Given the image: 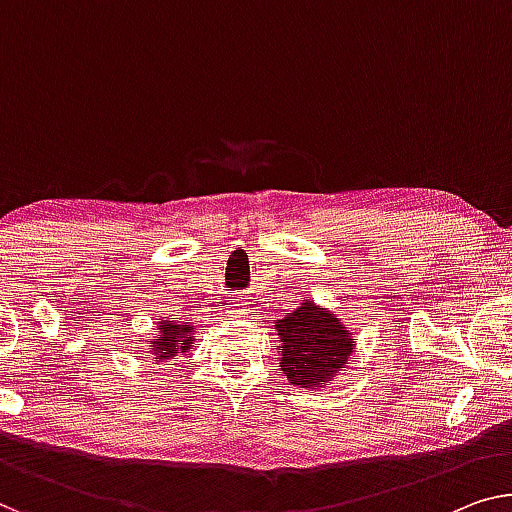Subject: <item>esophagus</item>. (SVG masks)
Masks as SVG:
<instances>
[{"label": "esophagus", "instance_id": "esophagus-1", "mask_svg": "<svg viewBox=\"0 0 512 512\" xmlns=\"http://www.w3.org/2000/svg\"><path fill=\"white\" fill-rule=\"evenodd\" d=\"M246 312H248V305L236 301V303H232V308L227 310V315H230V317H246Z\"/></svg>", "mask_w": 512, "mask_h": 512}]
</instances>
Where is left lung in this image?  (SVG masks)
I'll list each match as a JSON object with an SVG mask.
<instances>
[{"mask_svg": "<svg viewBox=\"0 0 512 512\" xmlns=\"http://www.w3.org/2000/svg\"><path fill=\"white\" fill-rule=\"evenodd\" d=\"M273 326L280 340L278 368L299 388L333 384L356 349V333L333 310L310 299L285 312Z\"/></svg>", "mask_w": 512, "mask_h": 512, "instance_id": "1", "label": "left lung"}]
</instances>
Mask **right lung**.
I'll return each instance as SVG.
<instances>
[{"mask_svg": "<svg viewBox=\"0 0 512 512\" xmlns=\"http://www.w3.org/2000/svg\"><path fill=\"white\" fill-rule=\"evenodd\" d=\"M197 340V329L190 319H170L163 317V322H156V333L147 340L149 354L154 356L156 365H167L179 354L193 352Z\"/></svg>", "mask_w": 512, "mask_h": 512, "instance_id": "right-lung-1", "label": "right lung"}]
</instances>
